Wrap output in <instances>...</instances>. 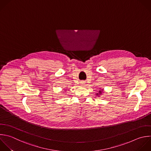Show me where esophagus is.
Wrapping results in <instances>:
<instances>
[{"mask_svg": "<svg viewBox=\"0 0 151 151\" xmlns=\"http://www.w3.org/2000/svg\"><path fill=\"white\" fill-rule=\"evenodd\" d=\"M81 84H81V85H84V83H83V82H82V83H81Z\"/></svg>", "mask_w": 151, "mask_h": 151, "instance_id": "1", "label": "esophagus"}]
</instances>
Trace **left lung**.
I'll use <instances>...</instances> for the list:
<instances>
[{
  "mask_svg": "<svg viewBox=\"0 0 151 151\" xmlns=\"http://www.w3.org/2000/svg\"><path fill=\"white\" fill-rule=\"evenodd\" d=\"M103 89H101V88H100V90L98 91V93H96V95L97 96H98V97H100V96H101V94H102V93H103Z\"/></svg>",
  "mask_w": 151,
  "mask_h": 151,
  "instance_id": "1",
  "label": "left lung"
}]
</instances>
